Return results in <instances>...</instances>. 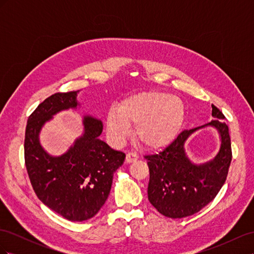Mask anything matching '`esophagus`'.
<instances>
[{"instance_id":"obj_1","label":"esophagus","mask_w":254,"mask_h":254,"mask_svg":"<svg viewBox=\"0 0 254 254\" xmlns=\"http://www.w3.org/2000/svg\"><path fill=\"white\" fill-rule=\"evenodd\" d=\"M137 159H139V156H137L136 153L129 152V153H127V156H126V162L131 163V162H134V161H136Z\"/></svg>"}]
</instances>
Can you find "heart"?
Here are the masks:
<instances>
[{
	"instance_id": "1",
	"label": "heart",
	"mask_w": 254,
	"mask_h": 254,
	"mask_svg": "<svg viewBox=\"0 0 254 254\" xmlns=\"http://www.w3.org/2000/svg\"><path fill=\"white\" fill-rule=\"evenodd\" d=\"M184 105L180 98L162 92H142L125 98L107 115V131L113 144H121L135 125V136L149 149L163 148L181 131Z\"/></svg>"
}]
</instances>
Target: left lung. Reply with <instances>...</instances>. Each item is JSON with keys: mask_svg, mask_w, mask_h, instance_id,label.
I'll use <instances>...</instances> for the list:
<instances>
[{"mask_svg": "<svg viewBox=\"0 0 254 254\" xmlns=\"http://www.w3.org/2000/svg\"><path fill=\"white\" fill-rule=\"evenodd\" d=\"M213 121L183 131L158 155L145 156L149 167L148 200L159 213L170 218L190 216L216 197L227 179L232 160L231 140L225 115L212 105ZM212 126L221 135V148L209 163L195 165L188 159L184 144L196 129Z\"/></svg>", "mask_w": 254, "mask_h": 254, "instance_id": "1", "label": "left lung"}]
</instances>
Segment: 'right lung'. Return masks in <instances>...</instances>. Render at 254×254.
Here are the masks:
<instances>
[{"instance_id": "add662e5", "label": "right lung", "mask_w": 254, "mask_h": 254, "mask_svg": "<svg viewBox=\"0 0 254 254\" xmlns=\"http://www.w3.org/2000/svg\"><path fill=\"white\" fill-rule=\"evenodd\" d=\"M78 91L55 93L29 115L24 140L25 166L37 197L65 219L92 218L109 196L113 174L125 161V153L99 139L103 123L83 117V134L64 155L54 157L43 149L39 133L53 115L76 109Z\"/></svg>"}]
</instances>
